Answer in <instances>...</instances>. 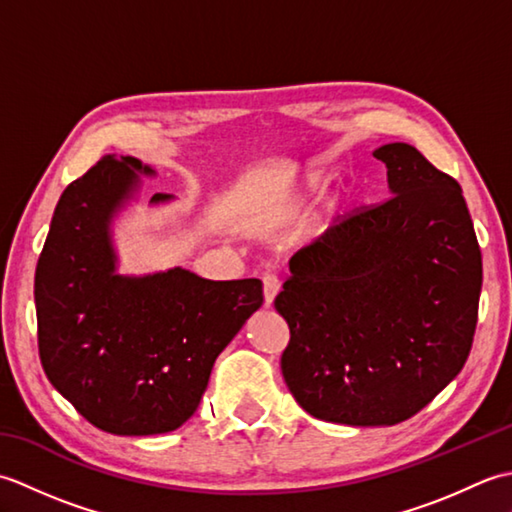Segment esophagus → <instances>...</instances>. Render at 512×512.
Wrapping results in <instances>:
<instances>
[{
	"label": "esophagus",
	"mask_w": 512,
	"mask_h": 512,
	"mask_svg": "<svg viewBox=\"0 0 512 512\" xmlns=\"http://www.w3.org/2000/svg\"><path fill=\"white\" fill-rule=\"evenodd\" d=\"M262 281H264V301H266V306H273V301H275L277 292H279V279L273 273H266L262 277Z\"/></svg>",
	"instance_id": "1"
}]
</instances>
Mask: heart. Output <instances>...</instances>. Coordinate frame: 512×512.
I'll list each match as a JSON object with an SVG mask.
<instances>
[{"label":"heart","instance_id":"heart-1","mask_svg":"<svg viewBox=\"0 0 512 512\" xmlns=\"http://www.w3.org/2000/svg\"><path fill=\"white\" fill-rule=\"evenodd\" d=\"M321 189H323V180L321 178L310 176L306 180V198H314V195L321 193Z\"/></svg>","mask_w":512,"mask_h":512}]
</instances>
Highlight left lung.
I'll return each instance as SVG.
<instances>
[{"label":"left lung","instance_id":"left-lung-1","mask_svg":"<svg viewBox=\"0 0 512 512\" xmlns=\"http://www.w3.org/2000/svg\"><path fill=\"white\" fill-rule=\"evenodd\" d=\"M374 158L391 198L301 248L275 299L290 328V394L310 416L350 427L407 420L460 374L482 290L460 184L407 143Z\"/></svg>","mask_w":512,"mask_h":512}]
</instances>
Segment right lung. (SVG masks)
<instances>
[{"label":"right lung","instance_id":"obj_1","mask_svg":"<svg viewBox=\"0 0 512 512\" xmlns=\"http://www.w3.org/2000/svg\"><path fill=\"white\" fill-rule=\"evenodd\" d=\"M132 156H103L63 191L35 273L39 356L52 387L114 436L176 431L198 409L215 358L262 308V281L187 268L121 275L114 217L136 198ZM156 193L149 204H167Z\"/></svg>","mask_w":512,"mask_h":512}]
</instances>
